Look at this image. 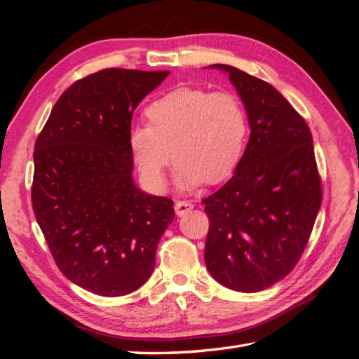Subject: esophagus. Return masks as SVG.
<instances>
[{"label": "esophagus", "instance_id": "esophagus-1", "mask_svg": "<svg viewBox=\"0 0 359 359\" xmlns=\"http://www.w3.org/2000/svg\"><path fill=\"white\" fill-rule=\"evenodd\" d=\"M193 208H194V205L191 202H187V201H179V202H175V205H174L175 215H177L179 217L188 215V212L191 211Z\"/></svg>", "mask_w": 359, "mask_h": 359}]
</instances>
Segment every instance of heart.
Instances as JSON below:
<instances>
[{"label": "heart", "instance_id": "obj_1", "mask_svg": "<svg viewBox=\"0 0 359 359\" xmlns=\"http://www.w3.org/2000/svg\"><path fill=\"white\" fill-rule=\"evenodd\" d=\"M144 114L149 125L133 128L129 147L143 177L156 189L166 185L172 154L177 157L175 182L182 188L224 182L245 156L248 114L230 90L179 88L152 102Z\"/></svg>", "mask_w": 359, "mask_h": 359}]
</instances>
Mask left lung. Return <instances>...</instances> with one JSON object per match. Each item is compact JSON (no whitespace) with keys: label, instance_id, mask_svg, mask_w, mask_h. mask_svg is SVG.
I'll list each match as a JSON object with an SVG mask.
<instances>
[{"label":"left lung","instance_id":"1","mask_svg":"<svg viewBox=\"0 0 359 359\" xmlns=\"http://www.w3.org/2000/svg\"><path fill=\"white\" fill-rule=\"evenodd\" d=\"M250 121L238 170L202 202L210 219L205 264L219 284L256 293L284 279L306 250L323 202L311 133L269 83L228 65Z\"/></svg>","mask_w":359,"mask_h":359}]
</instances>
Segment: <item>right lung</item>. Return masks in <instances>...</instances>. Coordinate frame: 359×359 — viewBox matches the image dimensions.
<instances>
[{"label":"right lung","instance_id":"1","mask_svg":"<svg viewBox=\"0 0 359 359\" xmlns=\"http://www.w3.org/2000/svg\"><path fill=\"white\" fill-rule=\"evenodd\" d=\"M170 71L103 69L58 98L34 151L32 207L58 269L100 296L140 288L174 202L137 188L134 109Z\"/></svg>","mask_w":359,"mask_h":359}]
</instances>
